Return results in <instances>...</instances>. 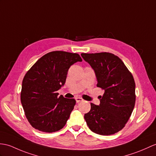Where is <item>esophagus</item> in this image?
Listing matches in <instances>:
<instances>
[{
  "label": "esophagus",
  "mask_w": 156,
  "mask_h": 156,
  "mask_svg": "<svg viewBox=\"0 0 156 156\" xmlns=\"http://www.w3.org/2000/svg\"><path fill=\"white\" fill-rule=\"evenodd\" d=\"M76 103H79V102H82L83 99L81 98L78 97V98H76Z\"/></svg>",
  "instance_id": "1"
}]
</instances>
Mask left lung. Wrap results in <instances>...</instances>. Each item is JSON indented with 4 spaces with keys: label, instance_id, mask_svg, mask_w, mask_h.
<instances>
[{
    "label": "left lung",
    "instance_id": "8db88e82",
    "mask_svg": "<svg viewBox=\"0 0 156 156\" xmlns=\"http://www.w3.org/2000/svg\"><path fill=\"white\" fill-rule=\"evenodd\" d=\"M94 71L97 86L104 90L100 104L91 105L84 119L91 131L114 134L124 127L135 106L136 84L133 76L117 56L108 52L81 54Z\"/></svg>",
    "mask_w": 156,
    "mask_h": 156
}]
</instances>
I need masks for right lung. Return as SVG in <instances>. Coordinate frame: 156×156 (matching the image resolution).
Wrapping results in <instances>:
<instances>
[{
  "label": "right lung",
  "mask_w": 156,
  "mask_h": 156,
  "mask_svg": "<svg viewBox=\"0 0 156 156\" xmlns=\"http://www.w3.org/2000/svg\"><path fill=\"white\" fill-rule=\"evenodd\" d=\"M79 54L54 51L45 54L25 74L20 100L32 127L47 133L57 132L66 125L76 104L57 92L62 87L72 64L82 62Z\"/></svg>",
  "instance_id": "add662e5"
}]
</instances>
